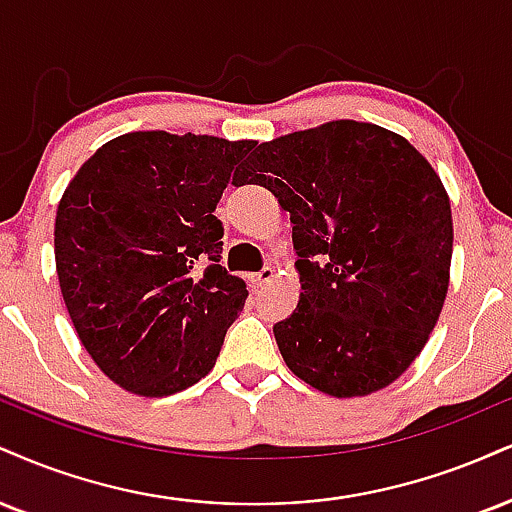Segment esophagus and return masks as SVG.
<instances>
[{
	"label": "esophagus",
	"mask_w": 512,
	"mask_h": 512,
	"mask_svg": "<svg viewBox=\"0 0 512 512\" xmlns=\"http://www.w3.org/2000/svg\"><path fill=\"white\" fill-rule=\"evenodd\" d=\"M276 276V272H274V267H264V269H260V272L257 274H252L250 276V281H252V286H264V283H269Z\"/></svg>",
	"instance_id": "1"
}]
</instances>
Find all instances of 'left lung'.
I'll use <instances>...</instances> for the list:
<instances>
[{"mask_svg":"<svg viewBox=\"0 0 512 512\" xmlns=\"http://www.w3.org/2000/svg\"><path fill=\"white\" fill-rule=\"evenodd\" d=\"M248 176L291 214L303 293L274 324L288 369L336 398L393 384L448 293L453 217L439 174L403 135L341 119L257 145Z\"/></svg>","mask_w":512,"mask_h":512,"instance_id":"1","label":"left lung"}]
</instances>
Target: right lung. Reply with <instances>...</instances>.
<instances>
[{
	"mask_svg": "<svg viewBox=\"0 0 512 512\" xmlns=\"http://www.w3.org/2000/svg\"><path fill=\"white\" fill-rule=\"evenodd\" d=\"M252 140L138 131L78 169L54 221V260L76 334L121 389L162 398L217 362L245 281L221 267L214 217Z\"/></svg>",
	"mask_w": 512,
	"mask_h": 512,
	"instance_id": "right-lung-1",
	"label": "right lung"
}]
</instances>
